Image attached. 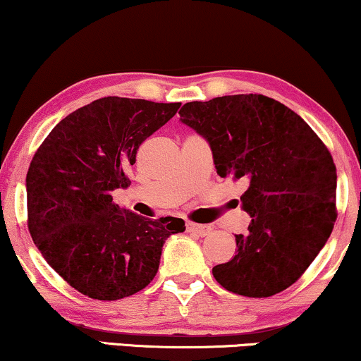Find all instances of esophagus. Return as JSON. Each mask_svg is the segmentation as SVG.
Here are the masks:
<instances>
[{
    "label": "esophagus",
    "instance_id": "obj_1",
    "mask_svg": "<svg viewBox=\"0 0 361 361\" xmlns=\"http://www.w3.org/2000/svg\"><path fill=\"white\" fill-rule=\"evenodd\" d=\"M185 228H188L189 233L201 235V238H204V235H207V234L211 233V231H212L211 228H209V226H204V224H195V222H188V224H185Z\"/></svg>",
    "mask_w": 361,
    "mask_h": 361
}]
</instances>
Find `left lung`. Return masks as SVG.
Segmentation results:
<instances>
[{"mask_svg":"<svg viewBox=\"0 0 361 361\" xmlns=\"http://www.w3.org/2000/svg\"><path fill=\"white\" fill-rule=\"evenodd\" d=\"M180 120L201 133L217 173L244 179L241 207L252 217L235 234V256L212 268L235 295L268 298L310 268L336 221V167L328 147L300 115L259 95L189 102Z\"/></svg>","mask_w":361,"mask_h":361,"instance_id":"left-lung-1","label":"left lung"}]
</instances>
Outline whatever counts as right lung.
<instances>
[{
    "mask_svg": "<svg viewBox=\"0 0 361 361\" xmlns=\"http://www.w3.org/2000/svg\"><path fill=\"white\" fill-rule=\"evenodd\" d=\"M180 104L104 97L56 123L26 173L28 231L48 264L92 300L115 301L144 289L162 246L185 229L179 217L147 219L114 204L142 142Z\"/></svg>",
    "mask_w": 361,
    "mask_h": 361,
    "instance_id": "obj_1",
    "label": "right lung"
}]
</instances>
